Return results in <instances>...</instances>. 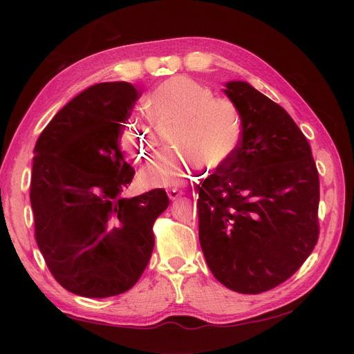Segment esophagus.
Returning <instances> with one entry per match:
<instances>
[{
    "label": "esophagus",
    "mask_w": 354,
    "mask_h": 354,
    "mask_svg": "<svg viewBox=\"0 0 354 354\" xmlns=\"http://www.w3.org/2000/svg\"><path fill=\"white\" fill-rule=\"evenodd\" d=\"M181 195H183V190H178V189H169V190H168V198H169L171 201H174V199L180 198Z\"/></svg>",
    "instance_id": "34e87169"
}]
</instances>
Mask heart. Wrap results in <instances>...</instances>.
Segmentation results:
<instances>
[{"mask_svg": "<svg viewBox=\"0 0 354 354\" xmlns=\"http://www.w3.org/2000/svg\"><path fill=\"white\" fill-rule=\"evenodd\" d=\"M145 106L155 121L177 118L169 140L177 147L160 152L142 169L147 187L180 186L202 164L216 169L236 152L242 137V118L230 102L214 97L212 90L185 75L171 77L146 95ZM133 152L146 155L152 147V131L138 118L125 130Z\"/></svg>", "mask_w": 354, "mask_h": 354, "instance_id": "1", "label": "heart"}]
</instances>
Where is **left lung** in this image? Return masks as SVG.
<instances>
[{"mask_svg": "<svg viewBox=\"0 0 354 354\" xmlns=\"http://www.w3.org/2000/svg\"><path fill=\"white\" fill-rule=\"evenodd\" d=\"M224 90L242 118L236 152L198 187L199 241L216 279L260 294L289 279L319 238V174L288 112L248 82Z\"/></svg>", "mask_w": 354, "mask_h": 354, "instance_id": "obj_1", "label": "left lung"}]
</instances>
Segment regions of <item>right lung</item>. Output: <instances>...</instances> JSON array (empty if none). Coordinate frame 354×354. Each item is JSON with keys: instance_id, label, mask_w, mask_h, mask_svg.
I'll use <instances>...</instances> for the list:
<instances>
[{"instance_id": "right-lung-1", "label": "right lung", "mask_w": 354, "mask_h": 354, "mask_svg": "<svg viewBox=\"0 0 354 354\" xmlns=\"http://www.w3.org/2000/svg\"><path fill=\"white\" fill-rule=\"evenodd\" d=\"M138 91L102 82L72 99L35 145L30 205L35 239L53 277L88 298L120 295L140 279L155 245L164 189L122 198L134 168L120 138Z\"/></svg>"}]
</instances>
